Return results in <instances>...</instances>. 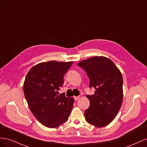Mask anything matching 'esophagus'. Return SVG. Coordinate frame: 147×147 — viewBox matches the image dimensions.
<instances>
[{"label": "esophagus", "instance_id": "obj_1", "mask_svg": "<svg viewBox=\"0 0 147 147\" xmlns=\"http://www.w3.org/2000/svg\"><path fill=\"white\" fill-rule=\"evenodd\" d=\"M80 97V96H74V99H75V100H77L78 99H79Z\"/></svg>", "mask_w": 147, "mask_h": 147}]
</instances>
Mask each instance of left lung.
I'll use <instances>...</instances> for the list:
<instances>
[{
	"mask_svg": "<svg viewBox=\"0 0 147 147\" xmlns=\"http://www.w3.org/2000/svg\"><path fill=\"white\" fill-rule=\"evenodd\" d=\"M90 78V88L96 91L87 95L90 105L84 111L86 121L96 127L108 125L114 119L121 107L123 97V77L112 60L94 56L78 64Z\"/></svg>",
	"mask_w": 147,
	"mask_h": 147,
	"instance_id": "left-lung-1",
	"label": "left lung"
}]
</instances>
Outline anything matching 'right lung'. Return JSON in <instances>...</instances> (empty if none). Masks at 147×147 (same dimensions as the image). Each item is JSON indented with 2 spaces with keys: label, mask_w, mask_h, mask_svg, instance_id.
Segmentation results:
<instances>
[{
  "label": "right lung",
  "mask_w": 147,
  "mask_h": 147,
  "mask_svg": "<svg viewBox=\"0 0 147 147\" xmlns=\"http://www.w3.org/2000/svg\"><path fill=\"white\" fill-rule=\"evenodd\" d=\"M72 61H51L34 65L28 72L23 85L25 98L34 117L43 125L55 128L66 122L74 99L58 94L64 76Z\"/></svg>",
  "instance_id": "1"
}]
</instances>
